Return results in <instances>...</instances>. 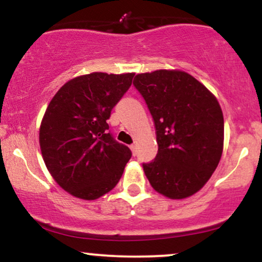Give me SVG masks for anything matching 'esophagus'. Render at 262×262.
Segmentation results:
<instances>
[{"label":"esophagus","instance_id":"34e87169","mask_svg":"<svg viewBox=\"0 0 262 262\" xmlns=\"http://www.w3.org/2000/svg\"><path fill=\"white\" fill-rule=\"evenodd\" d=\"M129 148H130V150H132V152H133V155H135L137 154V146L134 145V144H132L130 146H129Z\"/></svg>","mask_w":262,"mask_h":262}]
</instances>
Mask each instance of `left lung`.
Wrapping results in <instances>:
<instances>
[{
    "label": "left lung",
    "instance_id": "obj_1",
    "mask_svg": "<svg viewBox=\"0 0 262 262\" xmlns=\"http://www.w3.org/2000/svg\"><path fill=\"white\" fill-rule=\"evenodd\" d=\"M133 85L155 124L158 154L143 164L150 185L172 200L192 196L210 179L223 151L224 119L217 98L179 70L138 74Z\"/></svg>",
    "mask_w": 262,
    "mask_h": 262
}]
</instances>
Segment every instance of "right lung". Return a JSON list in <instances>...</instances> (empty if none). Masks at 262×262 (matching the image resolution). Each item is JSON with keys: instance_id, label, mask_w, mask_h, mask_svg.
Masks as SVG:
<instances>
[{"instance_id": "1", "label": "right lung", "mask_w": 262, "mask_h": 262, "mask_svg": "<svg viewBox=\"0 0 262 262\" xmlns=\"http://www.w3.org/2000/svg\"><path fill=\"white\" fill-rule=\"evenodd\" d=\"M134 74L92 73L68 81L50 101L39 130L41 155L58 185L97 200L116 187L132 151L110 132L113 107Z\"/></svg>"}]
</instances>
